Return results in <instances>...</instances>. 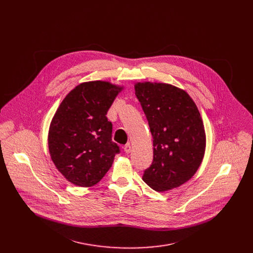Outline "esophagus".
<instances>
[{"instance_id":"obj_1","label":"esophagus","mask_w":253,"mask_h":253,"mask_svg":"<svg viewBox=\"0 0 253 253\" xmlns=\"http://www.w3.org/2000/svg\"><path fill=\"white\" fill-rule=\"evenodd\" d=\"M131 150H132V147H131L130 144H126V145L124 146V151H125V153L129 154V153L131 152Z\"/></svg>"}]
</instances>
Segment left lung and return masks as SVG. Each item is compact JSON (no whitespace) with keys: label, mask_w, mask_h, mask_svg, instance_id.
I'll use <instances>...</instances> for the list:
<instances>
[{"label":"left lung","mask_w":253,"mask_h":253,"mask_svg":"<svg viewBox=\"0 0 253 253\" xmlns=\"http://www.w3.org/2000/svg\"><path fill=\"white\" fill-rule=\"evenodd\" d=\"M134 87L153 137V162L143 181L158 192L179 187L204 157L206 135L198 108L187 92L171 84L138 82Z\"/></svg>","instance_id":"1"}]
</instances>
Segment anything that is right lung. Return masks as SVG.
Instances as JSON below:
<instances>
[{
	"mask_svg": "<svg viewBox=\"0 0 253 253\" xmlns=\"http://www.w3.org/2000/svg\"><path fill=\"white\" fill-rule=\"evenodd\" d=\"M123 88L107 81L81 83L64 98L51 121V159L76 186L97 184L120 152L106 114Z\"/></svg>",
	"mask_w": 253,
	"mask_h": 253,
	"instance_id": "right-lung-1",
	"label": "right lung"
}]
</instances>
